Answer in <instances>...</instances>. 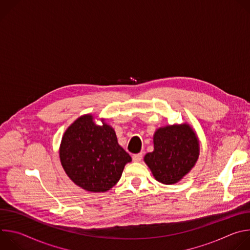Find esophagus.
Instances as JSON below:
<instances>
[{
  "mask_svg": "<svg viewBox=\"0 0 250 250\" xmlns=\"http://www.w3.org/2000/svg\"><path fill=\"white\" fill-rule=\"evenodd\" d=\"M141 159H142V153H137V154L132 155V160L134 162H139V161H141Z\"/></svg>",
  "mask_w": 250,
  "mask_h": 250,
  "instance_id": "34e87169",
  "label": "esophagus"
}]
</instances>
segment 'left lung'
<instances>
[{
	"mask_svg": "<svg viewBox=\"0 0 250 250\" xmlns=\"http://www.w3.org/2000/svg\"><path fill=\"white\" fill-rule=\"evenodd\" d=\"M153 151L146 154L145 162L155 180L165 185L181 181L200 155L198 135L187 123L157 128L153 134Z\"/></svg>",
	"mask_w": 250,
	"mask_h": 250,
	"instance_id": "1",
	"label": "left lung"
}]
</instances>
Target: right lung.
<instances>
[{
    "mask_svg": "<svg viewBox=\"0 0 250 250\" xmlns=\"http://www.w3.org/2000/svg\"><path fill=\"white\" fill-rule=\"evenodd\" d=\"M91 114L79 117L65 130L59 147L61 165L74 184L92 193L106 192L120 180L129 154L119 145L115 129Z\"/></svg>",
    "mask_w": 250,
    "mask_h": 250,
    "instance_id": "right-lung-1",
    "label": "right lung"
}]
</instances>
